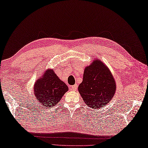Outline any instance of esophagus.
Returning <instances> with one entry per match:
<instances>
[{"instance_id":"1","label":"esophagus","mask_w":148,"mask_h":148,"mask_svg":"<svg viewBox=\"0 0 148 148\" xmlns=\"http://www.w3.org/2000/svg\"><path fill=\"white\" fill-rule=\"evenodd\" d=\"M77 85L76 84H75L74 85L71 86V88H70V89L72 91H76L77 90Z\"/></svg>"}]
</instances>
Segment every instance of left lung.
<instances>
[{"mask_svg": "<svg viewBox=\"0 0 148 148\" xmlns=\"http://www.w3.org/2000/svg\"><path fill=\"white\" fill-rule=\"evenodd\" d=\"M78 91L90 108H103L113 97L116 83L107 66L97 59L85 67Z\"/></svg>", "mask_w": 148, "mask_h": 148, "instance_id": "1", "label": "left lung"}]
</instances>
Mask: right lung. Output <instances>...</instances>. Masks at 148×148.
I'll use <instances>...</instances> for the list:
<instances>
[{
  "label": "right lung",
  "instance_id": "obj_1",
  "mask_svg": "<svg viewBox=\"0 0 148 148\" xmlns=\"http://www.w3.org/2000/svg\"><path fill=\"white\" fill-rule=\"evenodd\" d=\"M69 88L52 69H48L34 85V95L39 103L52 107L60 102Z\"/></svg>",
  "mask_w": 148,
  "mask_h": 148
}]
</instances>
